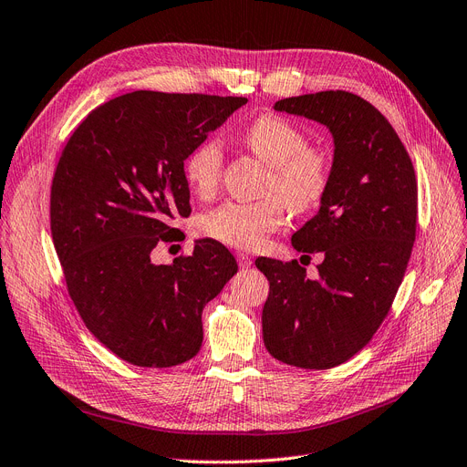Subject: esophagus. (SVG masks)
Segmentation results:
<instances>
[{"instance_id":"esophagus-1","label":"esophagus","mask_w":467,"mask_h":467,"mask_svg":"<svg viewBox=\"0 0 467 467\" xmlns=\"http://www.w3.org/2000/svg\"><path fill=\"white\" fill-rule=\"evenodd\" d=\"M236 261H238L240 269H248V267H252V257H250L248 254H238V255H236Z\"/></svg>"}]
</instances>
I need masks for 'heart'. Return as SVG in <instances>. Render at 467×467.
<instances>
[{
	"label": "heart",
	"instance_id": "1",
	"mask_svg": "<svg viewBox=\"0 0 467 467\" xmlns=\"http://www.w3.org/2000/svg\"><path fill=\"white\" fill-rule=\"evenodd\" d=\"M244 145L271 168L265 183L267 198L252 204L225 202L200 215L198 233L221 244L255 250L275 233L288 210L301 213L315 208L330 185L332 164L327 150L306 147V135L292 121L276 114L255 118L242 131ZM223 149L215 137L200 140L187 154L183 173L189 189L210 196L221 179Z\"/></svg>",
	"mask_w": 467,
	"mask_h": 467
}]
</instances>
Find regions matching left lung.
Masks as SVG:
<instances>
[{"label":"left lung","mask_w":467,"mask_h":467,"mask_svg":"<svg viewBox=\"0 0 467 467\" xmlns=\"http://www.w3.org/2000/svg\"><path fill=\"white\" fill-rule=\"evenodd\" d=\"M275 110L327 126L334 160L317 215L292 236L297 252H322L318 276L297 261L255 259L269 280L263 341L282 362L327 370L367 346L389 313L416 238V175L389 121L358 95L288 97Z\"/></svg>","instance_id":"obj_1"}]
</instances>
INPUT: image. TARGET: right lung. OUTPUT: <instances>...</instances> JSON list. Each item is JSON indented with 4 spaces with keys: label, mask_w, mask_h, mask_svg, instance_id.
I'll return each mask as SVG.
<instances>
[{
    "label": "right lung",
    "mask_w": 467,
    "mask_h": 467,
    "mask_svg": "<svg viewBox=\"0 0 467 467\" xmlns=\"http://www.w3.org/2000/svg\"><path fill=\"white\" fill-rule=\"evenodd\" d=\"M246 97L133 91L76 128L55 170L51 234L88 330L135 367L170 368L202 348V309L236 275L215 240L156 265L152 250L189 217L183 164Z\"/></svg>",
    "instance_id": "right-lung-1"
}]
</instances>
